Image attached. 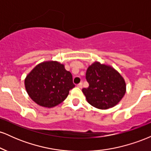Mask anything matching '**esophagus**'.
I'll return each instance as SVG.
<instances>
[{
    "label": "esophagus",
    "instance_id": "34e87169",
    "mask_svg": "<svg viewBox=\"0 0 151 151\" xmlns=\"http://www.w3.org/2000/svg\"><path fill=\"white\" fill-rule=\"evenodd\" d=\"M77 86L79 88H80V89H81V88H82V83L80 82V83H79V84H77Z\"/></svg>",
    "mask_w": 151,
    "mask_h": 151
}]
</instances>
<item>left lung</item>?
Instances as JSON below:
<instances>
[{
	"label": "left lung",
	"instance_id": "1",
	"mask_svg": "<svg viewBox=\"0 0 151 151\" xmlns=\"http://www.w3.org/2000/svg\"><path fill=\"white\" fill-rule=\"evenodd\" d=\"M89 87L82 89L86 100L93 106L107 109L117 104L126 93V83L112 67L95 62L86 70Z\"/></svg>",
	"mask_w": 151,
	"mask_h": 151
}]
</instances>
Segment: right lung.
I'll use <instances>...</instances> for the list:
<instances>
[{
  "mask_svg": "<svg viewBox=\"0 0 151 151\" xmlns=\"http://www.w3.org/2000/svg\"><path fill=\"white\" fill-rule=\"evenodd\" d=\"M25 89L37 104L51 108L60 104L75 86L72 75L58 62H42L26 77Z\"/></svg>",
  "mask_w": 151,
  "mask_h": 151,
  "instance_id": "add662e5",
  "label": "right lung"
}]
</instances>
